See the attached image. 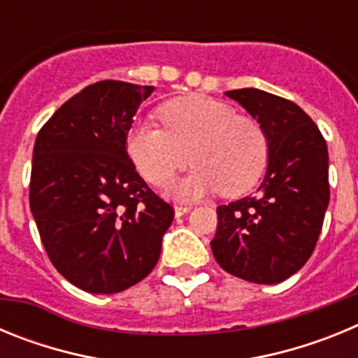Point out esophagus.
I'll list each match as a JSON object with an SVG mask.
<instances>
[{
  "label": "esophagus",
  "instance_id": "34e87169",
  "mask_svg": "<svg viewBox=\"0 0 358 358\" xmlns=\"http://www.w3.org/2000/svg\"><path fill=\"white\" fill-rule=\"evenodd\" d=\"M189 210H192L189 206H181V204H177V206H176V217H182V215L189 213Z\"/></svg>",
  "mask_w": 358,
  "mask_h": 358
}]
</instances>
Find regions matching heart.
Wrapping results in <instances>:
<instances>
[{"mask_svg":"<svg viewBox=\"0 0 358 358\" xmlns=\"http://www.w3.org/2000/svg\"><path fill=\"white\" fill-rule=\"evenodd\" d=\"M163 127L138 122L125 138L136 169L148 182L164 186L189 159L197 166L172 186L177 199H197L220 189L240 195L251 189L268 161V140L256 120L235 115L226 103L192 94L159 109Z\"/></svg>","mask_w":358,"mask_h":358,"instance_id":"obj_1","label":"heart"}]
</instances>
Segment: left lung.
<instances>
[{
  "instance_id": "8db88e82",
  "label": "left lung",
  "mask_w": 358,
  "mask_h": 358,
  "mask_svg": "<svg viewBox=\"0 0 358 358\" xmlns=\"http://www.w3.org/2000/svg\"><path fill=\"white\" fill-rule=\"evenodd\" d=\"M260 123L268 164L258 195L217 208L211 251L226 273L273 285L306 264L330 201L328 148L299 106L260 90L227 91Z\"/></svg>"
}]
</instances>
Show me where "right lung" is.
I'll return each mask as SVG.
<instances>
[{"mask_svg":"<svg viewBox=\"0 0 358 358\" xmlns=\"http://www.w3.org/2000/svg\"><path fill=\"white\" fill-rule=\"evenodd\" d=\"M152 85L102 80L53 113L34 145L30 210L53 267L78 289L115 294L156 267L173 208L125 148Z\"/></svg>","mask_w":358,"mask_h":358,"instance_id":"add662e5","label":"right lung"}]
</instances>
